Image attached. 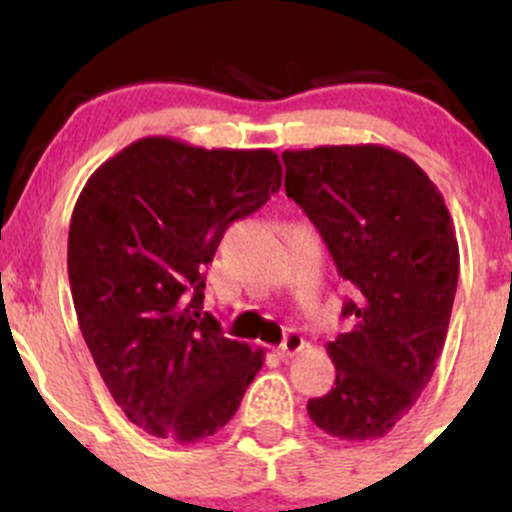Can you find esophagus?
Segmentation results:
<instances>
[{
    "label": "esophagus",
    "instance_id": "1",
    "mask_svg": "<svg viewBox=\"0 0 512 512\" xmlns=\"http://www.w3.org/2000/svg\"><path fill=\"white\" fill-rule=\"evenodd\" d=\"M303 346H305V339H303L298 332L291 330V332L284 337V342L279 344V356H281V358L296 356L298 351H303Z\"/></svg>",
    "mask_w": 512,
    "mask_h": 512
}]
</instances>
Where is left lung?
Returning a JSON list of instances; mask_svg holds the SVG:
<instances>
[{
	"mask_svg": "<svg viewBox=\"0 0 512 512\" xmlns=\"http://www.w3.org/2000/svg\"><path fill=\"white\" fill-rule=\"evenodd\" d=\"M286 195L320 231L342 279L356 286L327 344L334 387L308 402L334 438H383L431 380L448 334L460 250L428 175L378 144L284 151Z\"/></svg>",
	"mask_w": 512,
	"mask_h": 512,
	"instance_id": "obj_1",
	"label": "left lung"
}]
</instances>
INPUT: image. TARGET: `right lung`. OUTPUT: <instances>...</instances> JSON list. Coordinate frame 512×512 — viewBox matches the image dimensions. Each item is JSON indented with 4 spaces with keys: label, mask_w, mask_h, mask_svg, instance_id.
<instances>
[{
    "label": "right lung",
    "mask_w": 512,
    "mask_h": 512,
    "mask_svg": "<svg viewBox=\"0 0 512 512\" xmlns=\"http://www.w3.org/2000/svg\"><path fill=\"white\" fill-rule=\"evenodd\" d=\"M281 187L269 149L146 137L81 190L67 269L81 334L117 407L142 431L195 443L233 419L262 349L202 313L204 267L233 221Z\"/></svg>",
    "instance_id": "1"
}]
</instances>
